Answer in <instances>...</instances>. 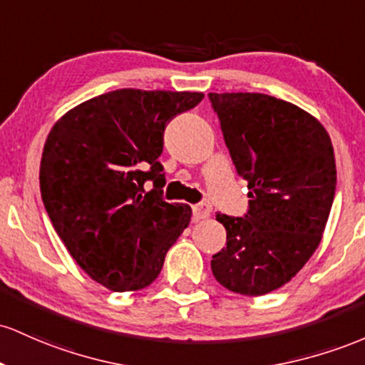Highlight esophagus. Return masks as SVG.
<instances>
[{
	"label": "esophagus",
	"mask_w": 365,
	"mask_h": 365,
	"mask_svg": "<svg viewBox=\"0 0 365 365\" xmlns=\"http://www.w3.org/2000/svg\"><path fill=\"white\" fill-rule=\"evenodd\" d=\"M212 212V207L207 203H198V205H193V217L195 220H200V219H207L208 215H210Z\"/></svg>",
	"instance_id": "esophagus-1"
}]
</instances>
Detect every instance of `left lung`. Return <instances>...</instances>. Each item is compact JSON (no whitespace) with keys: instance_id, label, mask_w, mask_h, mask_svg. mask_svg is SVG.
Returning <instances> with one entry per match:
<instances>
[{"instance_id":"8db88e82","label":"left lung","mask_w":365,"mask_h":365,"mask_svg":"<svg viewBox=\"0 0 365 365\" xmlns=\"http://www.w3.org/2000/svg\"><path fill=\"white\" fill-rule=\"evenodd\" d=\"M237 175L248 182L243 217L217 214L226 247L215 279L247 297L281 288L321 243L336 191L329 134L297 105L262 93H210Z\"/></svg>"}]
</instances>
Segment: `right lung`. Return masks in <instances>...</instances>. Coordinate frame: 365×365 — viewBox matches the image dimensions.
<instances>
[{
	"mask_svg": "<svg viewBox=\"0 0 365 365\" xmlns=\"http://www.w3.org/2000/svg\"><path fill=\"white\" fill-rule=\"evenodd\" d=\"M203 93L117 89L68 110L44 143V208L72 259L112 292L146 288L191 220L163 200L165 125Z\"/></svg>",
	"mask_w": 365,
	"mask_h": 365,
	"instance_id": "1",
	"label": "right lung"
}]
</instances>
